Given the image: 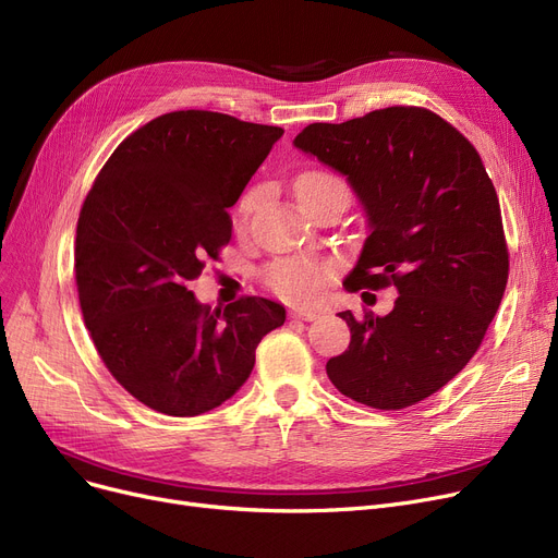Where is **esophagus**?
<instances>
[{"mask_svg":"<svg viewBox=\"0 0 558 558\" xmlns=\"http://www.w3.org/2000/svg\"><path fill=\"white\" fill-rule=\"evenodd\" d=\"M289 318H296V320H314V318H318V312H312V310H291V312H289Z\"/></svg>","mask_w":558,"mask_h":558,"instance_id":"esophagus-1","label":"esophagus"}]
</instances>
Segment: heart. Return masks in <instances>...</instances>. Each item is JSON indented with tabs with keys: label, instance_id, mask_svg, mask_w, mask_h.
Segmentation results:
<instances>
[{
	"label": "heart",
	"instance_id": "heart-1",
	"mask_svg": "<svg viewBox=\"0 0 558 558\" xmlns=\"http://www.w3.org/2000/svg\"><path fill=\"white\" fill-rule=\"evenodd\" d=\"M335 187L348 190L341 179L320 169H307L299 173L294 181V190L299 198L326 192V190H335ZM257 201H259V190H251L240 198L238 208H234V226L246 228ZM335 271H337V264L332 259H320V257L276 259L267 269H264V284L284 301L310 303L320 294V289H324V284L335 276Z\"/></svg>",
	"mask_w": 558,
	"mask_h": 558
}]
</instances>
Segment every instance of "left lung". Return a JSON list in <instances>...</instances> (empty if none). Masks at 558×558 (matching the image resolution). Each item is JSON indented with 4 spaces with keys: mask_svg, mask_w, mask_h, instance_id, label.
Wrapping results in <instances>:
<instances>
[{
    "mask_svg": "<svg viewBox=\"0 0 558 558\" xmlns=\"http://www.w3.org/2000/svg\"><path fill=\"white\" fill-rule=\"evenodd\" d=\"M294 144L343 173L371 226L343 287L387 289V316L339 312L345 353L330 383L373 409L412 407L471 362L500 307L509 248L493 181L475 146L418 106H391L343 124H310Z\"/></svg>",
    "mask_w": 558,
    "mask_h": 558,
    "instance_id": "8db88e82",
    "label": "left lung"
}]
</instances>
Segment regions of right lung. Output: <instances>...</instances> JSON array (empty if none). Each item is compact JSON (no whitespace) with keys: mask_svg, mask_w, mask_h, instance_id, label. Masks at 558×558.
<instances>
[{"mask_svg":"<svg viewBox=\"0 0 558 558\" xmlns=\"http://www.w3.org/2000/svg\"><path fill=\"white\" fill-rule=\"evenodd\" d=\"M284 131L175 110L133 131L87 192L74 274L85 328L110 375L167 416H198L240 391L284 307L242 296L210 310L187 280L230 242L228 208Z\"/></svg>","mask_w":558,"mask_h":558,"instance_id":"right-lung-1","label":"right lung"}]
</instances>
